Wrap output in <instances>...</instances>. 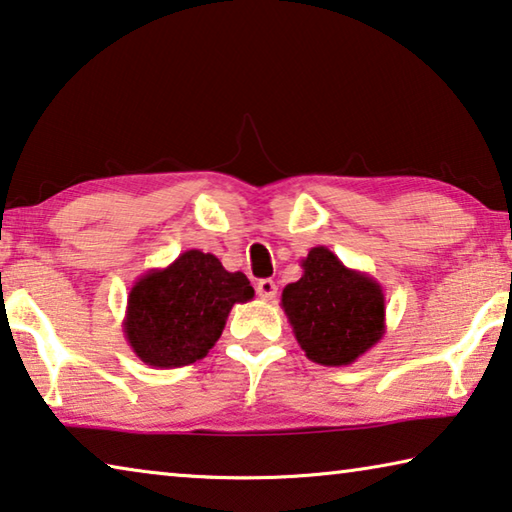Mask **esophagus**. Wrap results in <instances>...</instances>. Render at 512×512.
I'll return each mask as SVG.
<instances>
[{
    "instance_id": "obj_1",
    "label": "esophagus",
    "mask_w": 512,
    "mask_h": 512,
    "mask_svg": "<svg viewBox=\"0 0 512 512\" xmlns=\"http://www.w3.org/2000/svg\"><path fill=\"white\" fill-rule=\"evenodd\" d=\"M276 283L272 281V279H261L256 283V292H258V297L261 299H265V301H270V299H274L276 297Z\"/></svg>"
}]
</instances>
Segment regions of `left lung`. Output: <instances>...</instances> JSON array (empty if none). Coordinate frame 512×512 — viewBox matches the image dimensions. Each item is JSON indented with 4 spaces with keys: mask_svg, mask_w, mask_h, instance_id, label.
I'll return each mask as SVG.
<instances>
[{
    "mask_svg": "<svg viewBox=\"0 0 512 512\" xmlns=\"http://www.w3.org/2000/svg\"><path fill=\"white\" fill-rule=\"evenodd\" d=\"M301 279L288 283L281 308L313 363H356L385 333V295L370 274L349 267L326 247L301 258Z\"/></svg>",
    "mask_w": 512,
    "mask_h": 512,
    "instance_id": "1",
    "label": "left lung"
}]
</instances>
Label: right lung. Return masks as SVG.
Returning <instances> with one entry per match:
<instances>
[{"mask_svg":"<svg viewBox=\"0 0 512 512\" xmlns=\"http://www.w3.org/2000/svg\"><path fill=\"white\" fill-rule=\"evenodd\" d=\"M251 299L254 288L245 274L226 272L217 256L188 249L133 283L124 335L145 365L183 367L215 347L233 304Z\"/></svg>","mask_w":512,"mask_h":512,"instance_id":"add662e5","label":"right lung"}]
</instances>
